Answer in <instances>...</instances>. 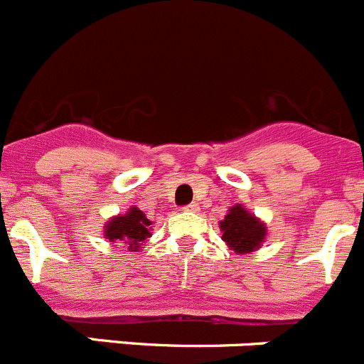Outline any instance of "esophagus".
Listing matches in <instances>:
<instances>
[{"label":"esophagus","mask_w":364,"mask_h":364,"mask_svg":"<svg viewBox=\"0 0 364 364\" xmlns=\"http://www.w3.org/2000/svg\"><path fill=\"white\" fill-rule=\"evenodd\" d=\"M183 210H186V212H199V205H198V203H190V205H186L185 208H183Z\"/></svg>","instance_id":"obj_1"}]
</instances>
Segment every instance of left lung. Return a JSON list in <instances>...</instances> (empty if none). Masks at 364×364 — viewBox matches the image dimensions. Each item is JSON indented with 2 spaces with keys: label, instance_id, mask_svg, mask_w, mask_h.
Instances as JSON below:
<instances>
[{
  "label": "left lung",
  "instance_id": "obj_1",
  "mask_svg": "<svg viewBox=\"0 0 364 364\" xmlns=\"http://www.w3.org/2000/svg\"><path fill=\"white\" fill-rule=\"evenodd\" d=\"M219 228L223 232V241L235 254H250V252L257 250L267 235L264 223L245 210L241 205L232 206L225 219L219 223Z\"/></svg>",
  "mask_w": 364,
  "mask_h": 364
}]
</instances>
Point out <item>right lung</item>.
<instances>
[{"label": "right lung", "instance_id": "1", "mask_svg": "<svg viewBox=\"0 0 364 364\" xmlns=\"http://www.w3.org/2000/svg\"><path fill=\"white\" fill-rule=\"evenodd\" d=\"M150 225L152 221L137 206H132L127 214L110 219L105 225L103 234L110 243H125L129 245V250L136 252L152 235Z\"/></svg>", "mask_w": 364, "mask_h": 364}]
</instances>
